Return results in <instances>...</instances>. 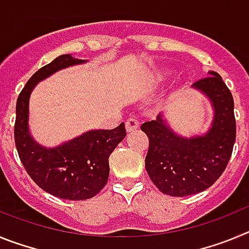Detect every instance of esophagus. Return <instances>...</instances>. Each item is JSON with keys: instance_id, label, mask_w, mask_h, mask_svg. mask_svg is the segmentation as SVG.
<instances>
[{"instance_id": "1", "label": "esophagus", "mask_w": 249, "mask_h": 249, "mask_svg": "<svg viewBox=\"0 0 249 249\" xmlns=\"http://www.w3.org/2000/svg\"><path fill=\"white\" fill-rule=\"evenodd\" d=\"M140 127V122L135 118H129L126 122V131L127 132H135Z\"/></svg>"}]
</instances>
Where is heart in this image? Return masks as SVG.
Masks as SVG:
<instances>
[{
	"label": "heart",
	"instance_id": "obj_1",
	"mask_svg": "<svg viewBox=\"0 0 249 249\" xmlns=\"http://www.w3.org/2000/svg\"><path fill=\"white\" fill-rule=\"evenodd\" d=\"M171 73H172V71L168 68H160L152 76V82H153V85H160V83L166 82Z\"/></svg>",
	"mask_w": 249,
	"mask_h": 249
}]
</instances>
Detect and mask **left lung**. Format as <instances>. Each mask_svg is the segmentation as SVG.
Instances as JSON below:
<instances>
[{
	"instance_id": "8db88e82",
	"label": "left lung",
	"mask_w": 249,
	"mask_h": 249,
	"mask_svg": "<svg viewBox=\"0 0 249 249\" xmlns=\"http://www.w3.org/2000/svg\"><path fill=\"white\" fill-rule=\"evenodd\" d=\"M208 73L192 85L210 100L214 112L206 133L183 137L169 127L162 114L141 126L149 140L147 173L164 195L184 197L207 190L221 177L232 156L236 141L232 93L217 72Z\"/></svg>"
}]
</instances>
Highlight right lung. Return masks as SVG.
<instances>
[{
    "mask_svg": "<svg viewBox=\"0 0 249 249\" xmlns=\"http://www.w3.org/2000/svg\"><path fill=\"white\" fill-rule=\"evenodd\" d=\"M87 59L62 54L39 68L19 93L16 103L15 143L19 160L35 183L50 195L82 201L97 195L108 181L109 155L126 137L124 124L114 129H91L57 147H45L31 136L30 97L37 83L63 68Z\"/></svg>",
    "mask_w": 249,
    "mask_h": 249,
    "instance_id": "1",
    "label": "right lung"
}]
</instances>
